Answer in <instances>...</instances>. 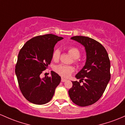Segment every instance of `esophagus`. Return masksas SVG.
I'll return each mask as SVG.
<instances>
[{"label":"esophagus","instance_id":"obj_1","mask_svg":"<svg viewBox=\"0 0 125 125\" xmlns=\"http://www.w3.org/2000/svg\"><path fill=\"white\" fill-rule=\"evenodd\" d=\"M65 81H67V79H64V78L61 79V82H65Z\"/></svg>","mask_w":125,"mask_h":125}]
</instances>
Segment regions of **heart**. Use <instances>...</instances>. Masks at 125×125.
<instances>
[{
	"mask_svg": "<svg viewBox=\"0 0 125 125\" xmlns=\"http://www.w3.org/2000/svg\"><path fill=\"white\" fill-rule=\"evenodd\" d=\"M68 52L69 54L72 56L73 58H74V62H78V60L77 58L80 57V51L75 47H70L68 48ZM60 51L59 49H56L53 51L52 53V59L54 61H58L60 58ZM54 70L56 73H57L60 76L64 77H68L72 74L74 70V68L73 66L71 65H66L64 64H60V65H56L54 68Z\"/></svg>",
	"mask_w": 125,
	"mask_h": 125,
	"instance_id": "b5f03b06",
	"label": "heart"
}]
</instances>
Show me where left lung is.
I'll list each match as a JSON object with an SVG mask.
<instances>
[{
    "mask_svg": "<svg viewBox=\"0 0 125 125\" xmlns=\"http://www.w3.org/2000/svg\"><path fill=\"white\" fill-rule=\"evenodd\" d=\"M84 46L86 61L82 69L76 75L80 81H73L68 91L72 101L85 107L94 104L101 97L110 80V62L105 48L98 42L85 36L71 37ZM82 81L83 83L80 84Z\"/></svg>",
    "mask_w": 125,
    "mask_h": 125,
    "instance_id": "obj_1",
    "label": "left lung"
}]
</instances>
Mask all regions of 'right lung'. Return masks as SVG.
Listing matches in <instances>:
<instances>
[{
    "label": "right lung",
    "instance_id": "add662e5",
    "mask_svg": "<svg viewBox=\"0 0 125 125\" xmlns=\"http://www.w3.org/2000/svg\"><path fill=\"white\" fill-rule=\"evenodd\" d=\"M62 39L52 34L36 36L20 51L15 74L21 93L30 103L42 105L53 97L61 77L53 71L51 77L41 79L40 75L51 62L55 44Z\"/></svg>",
    "mask_w": 125,
    "mask_h": 125
}]
</instances>
